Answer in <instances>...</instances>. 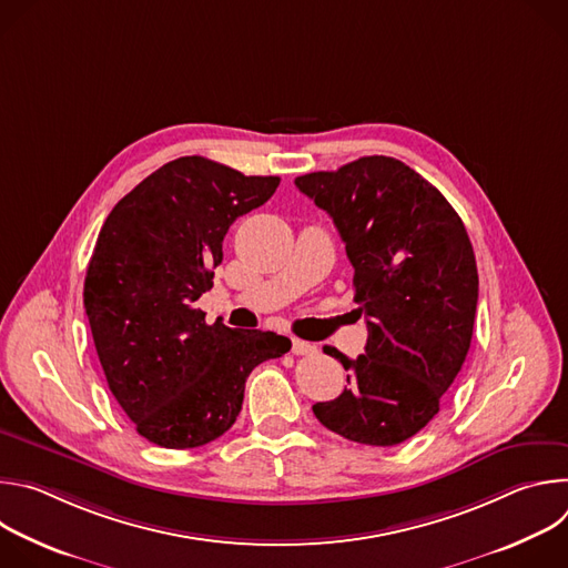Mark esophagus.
Here are the masks:
<instances>
[{"mask_svg":"<svg viewBox=\"0 0 568 568\" xmlns=\"http://www.w3.org/2000/svg\"><path fill=\"white\" fill-rule=\"evenodd\" d=\"M292 353L294 355H316V346L303 339H292Z\"/></svg>","mask_w":568,"mask_h":568,"instance_id":"esophagus-1","label":"esophagus"}]
</instances>
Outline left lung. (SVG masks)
<instances>
[{
    "instance_id": "8db88e82",
    "label": "left lung",
    "mask_w": 568,
    "mask_h": 568,
    "mask_svg": "<svg viewBox=\"0 0 568 568\" xmlns=\"http://www.w3.org/2000/svg\"><path fill=\"white\" fill-rule=\"evenodd\" d=\"M294 184L346 242L355 312L368 328L357 359L323 348L351 375L339 397L312 412L353 443L399 445L438 414L469 351L478 272L465 224L436 186L393 156H362Z\"/></svg>"
}]
</instances>
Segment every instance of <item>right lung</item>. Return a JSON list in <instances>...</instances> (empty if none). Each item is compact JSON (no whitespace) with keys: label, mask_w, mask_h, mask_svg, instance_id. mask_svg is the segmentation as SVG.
I'll use <instances>...</instances> for the list:
<instances>
[{"label":"right lung","mask_w":568,"mask_h":568,"mask_svg":"<svg viewBox=\"0 0 568 568\" xmlns=\"http://www.w3.org/2000/svg\"><path fill=\"white\" fill-rule=\"evenodd\" d=\"M278 178L242 175L180 156L108 215L85 276V312L108 386L136 432L166 449L220 438L235 423L250 373L283 357L276 333L204 321L229 226L263 206Z\"/></svg>","instance_id":"add662e5"}]
</instances>
